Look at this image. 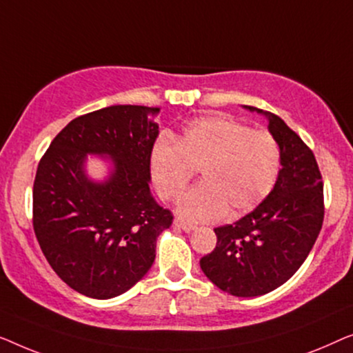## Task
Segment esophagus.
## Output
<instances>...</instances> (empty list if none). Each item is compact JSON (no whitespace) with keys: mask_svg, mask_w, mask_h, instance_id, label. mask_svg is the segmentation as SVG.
<instances>
[{"mask_svg":"<svg viewBox=\"0 0 353 353\" xmlns=\"http://www.w3.org/2000/svg\"><path fill=\"white\" fill-rule=\"evenodd\" d=\"M174 225H176V227H181L183 232H192V230H195V225L187 224V222H183V221H181V219H176V221H174Z\"/></svg>","mask_w":353,"mask_h":353,"instance_id":"esophagus-1","label":"esophagus"}]
</instances>
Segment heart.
I'll return each mask as SVG.
<instances>
[{
  "label": "heart",
  "instance_id": "obj_1",
  "mask_svg": "<svg viewBox=\"0 0 353 353\" xmlns=\"http://www.w3.org/2000/svg\"><path fill=\"white\" fill-rule=\"evenodd\" d=\"M280 147L267 131H254L228 117L198 118L177 143L160 139L152 150V179L165 200L182 195L195 172L201 182L177 203L192 222L236 216L261 205L280 174Z\"/></svg>",
  "mask_w": 353,
  "mask_h": 353
}]
</instances>
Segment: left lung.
<instances>
[{"label": "left lung", "mask_w": 353, "mask_h": 353, "mask_svg": "<svg viewBox=\"0 0 353 353\" xmlns=\"http://www.w3.org/2000/svg\"><path fill=\"white\" fill-rule=\"evenodd\" d=\"M246 108L269 120L280 147V174L254 211L214 228L217 245L200 261L217 288L238 297L267 294L290 280L314 248L325 217L323 181L314 152L280 117Z\"/></svg>", "instance_id": "left-lung-1"}]
</instances>
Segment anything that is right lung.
<instances>
[{"label": "right lung", "instance_id": "1", "mask_svg": "<svg viewBox=\"0 0 353 353\" xmlns=\"http://www.w3.org/2000/svg\"><path fill=\"white\" fill-rule=\"evenodd\" d=\"M157 107L112 105L72 120L39 160L33 230L52 270L94 299L132 288L155 261L157 238L172 224L150 193ZM88 152L112 158L107 181L83 172Z\"/></svg>", "mask_w": 353, "mask_h": 353}]
</instances>
